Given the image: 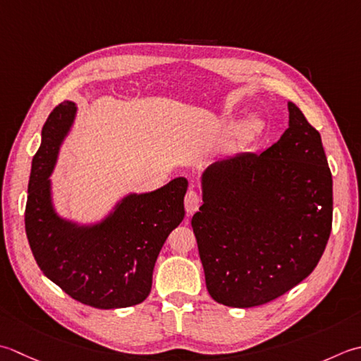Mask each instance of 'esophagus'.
Wrapping results in <instances>:
<instances>
[{
	"mask_svg": "<svg viewBox=\"0 0 361 361\" xmlns=\"http://www.w3.org/2000/svg\"><path fill=\"white\" fill-rule=\"evenodd\" d=\"M183 204H185L187 213H195L197 209H200L201 197H200V195L196 193L195 190H188L187 195H185V201H183Z\"/></svg>",
	"mask_w": 361,
	"mask_h": 361,
	"instance_id": "esophagus-1",
	"label": "esophagus"
}]
</instances>
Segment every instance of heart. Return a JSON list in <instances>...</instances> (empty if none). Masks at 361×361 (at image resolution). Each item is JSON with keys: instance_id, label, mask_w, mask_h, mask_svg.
<instances>
[{"instance_id": "1", "label": "heart", "mask_w": 361, "mask_h": 361, "mask_svg": "<svg viewBox=\"0 0 361 361\" xmlns=\"http://www.w3.org/2000/svg\"><path fill=\"white\" fill-rule=\"evenodd\" d=\"M260 129H262V121H260L259 118L249 120V121L246 123V126H245V132H249V134H251V132L260 130Z\"/></svg>"}]
</instances>
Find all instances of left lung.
<instances>
[{
  "label": "left lung",
  "instance_id": "1",
  "mask_svg": "<svg viewBox=\"0 0 361 361\" xmlns=\"http://www.w3.org/2000/svg\"><path fill=\"white\" fill-rule=\"evenodd\" d=\"M288 112V129L273 146L218 160L202 174L191 227L218 304L274 300L310 276L326 249L332 173L319 132L293 102Z\"/></svg>",
  "mask_w": 361,
  "mask_h": 361
}]
</instances>
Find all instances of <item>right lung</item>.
I'll return each instance as SVG.
<instances>
[{
  "label": "right lung",
  "instance_id": "1",
  "mask_svg": "<svg viewBox=\"0 0 361 361\" xmlns=\"http://www.w3.org/2000/svg\"><path fill=\"white\" fill-rule=\"evenodd\" d=\"M75 116V102L63 101L43 124L27 185L29 246L42 273L79 302L104 310L137 305L151 291L161 246L185 216L188 180L176 178L149 193L124 196L97 224L61 218L51 197L49 176Z\"/></svg>",
  "mask_w": 361,
  "mask_h": 361
}]
</instances>
